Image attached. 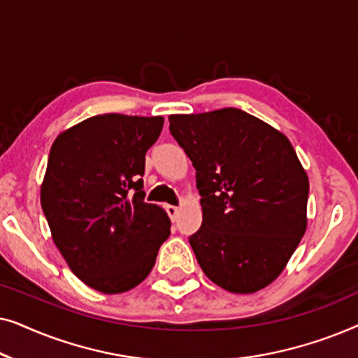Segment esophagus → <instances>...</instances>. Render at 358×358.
I'll return each mask as SVG.
<instances>
[{
	"label": "esophagus",
	"instance_id": "34e87169",
	"mask_svg": "<svg viewBox=\"0 0 358 358\" xmlns=\"http://www.w3.org/2000/svg\"><path fill=\"white\" fill-rule=\"evenodd\" d=\"M166 212H168L169 218L176 222L178 220V215H179V207H176V205H166Z\"/></svg>",
	"mask_w": 358,
	"mask_h": 358
}]
</instances>
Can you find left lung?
I'll list each match as a JSON object with an SVG mask.
<instances>
[{
    "instance_id": "left-lung-1",
    "label": "left lung",
    "mask_w": 358,
    "mask_h": 358,
    "mask_svg": "<svg viewBox=\"0 0 358 358\" xmlns=\"http://www.w3.org/2000/svg\"><path fill=\"white\" fill-rule=\"evenodd\" d=\"M197 171L202 227L189 238L205 275L254 293L280 275L306 231L310 180L290 140L248 112L169 115Z\"/></svg>"
}]
</instances>
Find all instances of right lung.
<instances>
[{"mask_svg":"<svg viewBox=\"0 0 358 358\" xmlns=\"http://www.w3.org/2000/svg\"><path fill=\"white\" fill-rule=\"evenodd\" d=\"M164 119L94 115L53 141L41 187L52 238L71 272L114 295L138 285L171 234L168 213L143 197L145 155Z\"/></svg>","mask_w":358,"mask_h":358,"instance_id":"1","label":"right lung"}]
</instances>
